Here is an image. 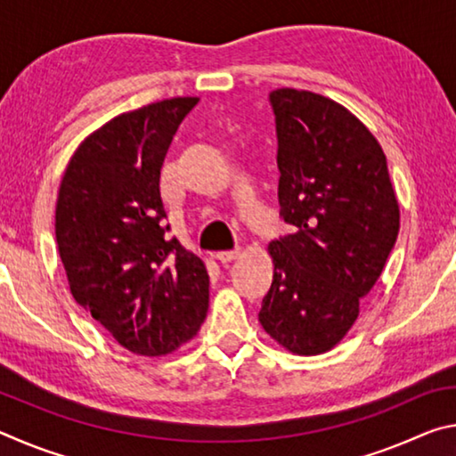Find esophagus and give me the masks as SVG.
<instances>
[{
  "instance_id": "obj_1",
  "label": "esophagus",
  "mask_w": 456,
  "mask_h": 456,
  "mask_svg": "<svg viewBox=\"0 0 456 456\" xmlns=\"http://www.w3.org/2000/svg\"><path fill=\"white\" fill-rule=\"evenodd\" d=\"M239 253H241V249L239 247H235V249H227V251H219L217 253V259L221 261V264H229V261H233Z\"/></svg>"
}]
</instances>
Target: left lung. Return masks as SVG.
Returning <instances> with one entry per match:
<instances>
[{
  "label": "left lung",
  "mask_w": 456,
  "mask_h": 456,
  "mask_svg": "<svg viewBox=\"0 0 456 456\" xmlns=\"http://www.w3.org/2000/svg\"><path fill=\"white\" fill-rule=\"evenodd\" d=\"M275 114L281 219L296 233L269 243L273 281L259 322L283 348L328 352L374 288L400 229L398 200L374 134L334 100L269 94Z\"/></svg>",
  "instance_id": "obj_1"
}]
</instances>
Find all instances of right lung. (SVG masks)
<instances>
[{"mask_svg":"<svg viewBox=\"0 0 456 456\" xmlns=\"http://www.w3.org/2000/svg\"><path fill=\"white\" fill-rule=\"evenodd\" d=\"M199 98L120 114L68 163L56 243L76 302L126 350L160 356L197 334L209 307L205 264L168 237L160 168Z\"/></svg>","mask_w":456,"mask_h":456,"instance_id":"obj_1","label":"right lung"}]
</instances>
